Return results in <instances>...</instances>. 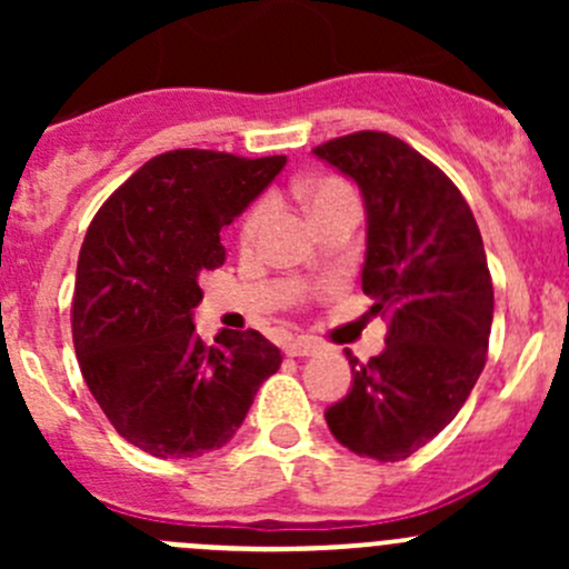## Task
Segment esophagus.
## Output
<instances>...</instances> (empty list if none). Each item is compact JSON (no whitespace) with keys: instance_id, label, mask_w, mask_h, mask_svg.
Returning a JSON list of instances; mask_svg holds the SVG:
<instances>
[{"instance_id":"1","label":"esophagus","mask_w":569,"mask_h":569,"mask_svg":"<svg viewBox=\"0 0 569 569\" xmlns=\"http://www.w3.org/2000/svg\"><path fill=\"white\" fill-rule=\"evenodd\" d=\"M317 352L319 343L311 341V338H291V341H286V355H291V358H311Z\"/></svg>"}]
</instances>
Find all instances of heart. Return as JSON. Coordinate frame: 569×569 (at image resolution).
Masks as SVG:
<instances>
[{
	"instance_id": "b5f03b06",
	"label": "heart",
	"mask_w": 569,
	"mask_h": 569,
	"mask_svg": "<svg viewBox=\"0 0 569 569\" xmlns=\"http://www.w3.org/2000/svg\"><path fill=\"white\" fill-rule=\"evenodd\" d=\"M297 200L302 203V209L308 214H317L319 209L330 206L332 200L343 198V194H352L341 181H332V178H311V181H300L295 187ZM269 214H272V206L269 200H258L256 206L248 211V217L242 220V231H239V239H242L244 248H252V244L261 239V231L267 228Z\"/></svg>"
}]
</instances>
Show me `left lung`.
Returning <instances> with one entry per match:
<instances>
[{"label":"left lung","mask_w":569,"mask_h":569,"mask_svg":"<svg viewBox=\"0 0 569 569\" xmlns=\"http://www.w3.org/2000/svg\"><path fill=\"white\" fill-rule=\"evenodd\" d=\"M363 194V291L391 321L386 349L347 352L352 391L325 410L341 446L377 462L421 449L460 412L492 327V280L479 226L460 189L386 131H358L313 148Z\"/></svg>","instance_id":"8db88e82"}]
</instances>
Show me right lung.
<instances>
[{"mask_svg": "<svg viewBox=\"0 0 569 569\" xmlns=\"http://www.w3.org/2000/svg\"><path fill=\"white\" fill-rule=\"evenodd\" d=\"M286 157L183 148L142 164L93 217L77 263L73 347L120 438L162 460L200 457L242 427L280 369L258 330L194 332L200 278L226 261L222 228L274 181Z\"/></svg>", "mask_w": 569, "mask_h": 569, "instance_id": "add662e5", "label": "right lung"}]
</instances>
